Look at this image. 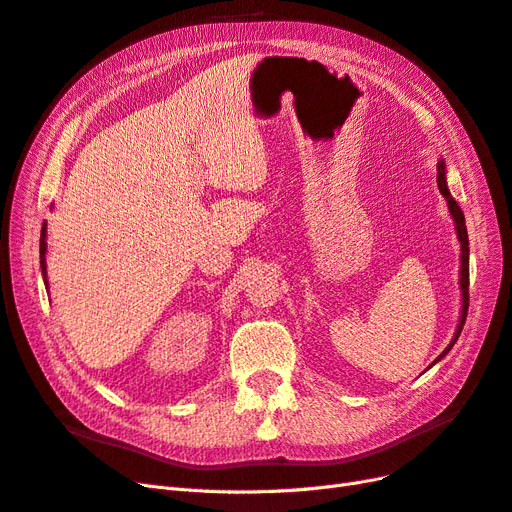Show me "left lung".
Instances as JSON below:
<instances>
[{"label":"left lung","mask_w":512,"mask_h":512,"mask_svg":"<svg viewBox=\"0 0 512 512\" xmlns=\"http://www.w3.org/2000/svg\"><path fill=\"white\" fill-rule=\"evenodd\" d=\"M438 188H440V194L444 196L446 205H448V211H451V218L455 222V230H457V239H459V245H461V269H459V290H461V312H459V322H457V331L451 339V344H448L444 348V352L438 356L436 361H433L431 365H436L438 361H442L444 356L451 352V348L455 346V342L461 335V329L463 324H466V316H468V301H470V294H468V286H470V243H468V228H466V218H463V211L459 209V205L455 203V198L451 196V192H448V183H446V164L444 160L438 162ZM429 365V367H431Z\"/></svg>","instance_id":"1"}]
</instances>
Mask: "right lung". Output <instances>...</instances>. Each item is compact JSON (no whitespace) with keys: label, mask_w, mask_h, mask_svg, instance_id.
<instances>
[{"label":"right lung","mask_w":512,"mask_h":512,"mask_svg":"<svg viewBox=\"0 0 512 512\" xmlns=\"http://www.w3.org/2000/svg\"><path fill=\"white\" fill-rule=\"evenodd\" d=\"M40 269L44 277V286L49 288V282H46V222L42 224V232H40Z\"/></svg>","instance_id":"add662e5"}]
</instances>
